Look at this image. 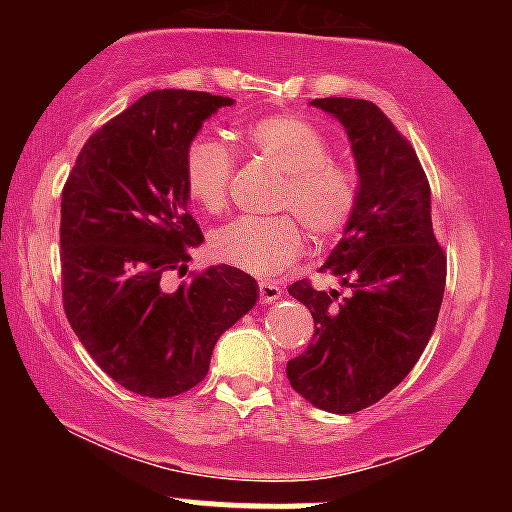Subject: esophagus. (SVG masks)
<instances>
[{
  "label": "esophagus",
  "instance_id": "esophagus-1",
  "mask_svg": "<svg viewBox=\"0 0 512 512\" xmlns=\"http://www.w3.org/2000/svg\"><path fill=\"white\" fill-rule=\"evenodd\" d=\"M257 291H260L262 303H274L276 298H281V286L272 284V281H260V284H257Z\"/></svg>",
  "mask_w": 512,
  "mask_h": 512
}]
</instances>
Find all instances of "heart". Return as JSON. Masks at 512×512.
Wrapping results in <instances>:
<instances>
[{
	"label": "heart",
	"instance_id": "heart-1",
	"mask_svg": "<svg viewBox=\"0 0 512 512\" xmlns=\"http://www.w3.org/2000/svg\"><path fill=\"white\" fill-rule=\"evenodd\" d=\"M250 154L281 170L276 211L291 214L240 216L216 228L209 252L216 262L255 276L284 272L305 250L303 228L320 243L337 238L354 216L358 178L344 161L330 156V142L313 122L296 115H267L238 134ZM236 156L219 139L197 137L182 156V180L192 202L207 214H219L231 195Z\"/></svg>",
	"mask_w": 512,
	"mask_h": 512
}]
</instances>
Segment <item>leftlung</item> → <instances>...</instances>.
<instances>
[{
    "mask_svg": "<svg viewBox=\"0 0 512 512\" xmlns=\"http://www.w3.org/2000/svg\"><path fill=\"white\" fill-rule=\"evenodd\" d=\"M313 105L344 125L361 185L344 238L322 264L346 293L317 291L308 279L289 286L315 332L286 363V375L317 409L354 414L395 390L424 354L448 260L433 233L428 178L395 122L361 98H315Z\"/></svg>",
    "mask_w": 512,
    "mask_h": 512,
    "instance_id": "left-lung-1",
    "label": "left lung"
}]
</instances>
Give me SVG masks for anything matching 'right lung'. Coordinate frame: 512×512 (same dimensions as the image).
I'll list each match as a JSON object with an SVG mask.
<instances>
[{"label":"right lung","mask_w":512,"mask_h":512,"mask_svg":"<svg viewBox=\"0 0 512 512\" xmlns=\"http://www.w3.org/2000/svg\"><path fill=\"white\" fill-rule=\"evenodd\" d=\"M231 103L182 88L146 93L86 139L64 182V313L93 361L134 395L175 397L202 383L219 337L260 296L228 264L163 289L204 240L187 211L182 156Z\"/></svg>","instance_id":"1"}]
</instances>
